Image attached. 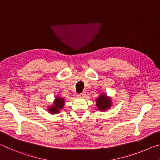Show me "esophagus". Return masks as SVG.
<instances>
[{
  "mask_svg": "<svg viewBox=\"0 0 160 160\" xmlns=\"http://www.w3.org/2000/svg\"><path fill=\"white\" fill-rule=\"evenodd\" d=\"M85 95H86V93L84 92V91H83V92L78 94V97H83V96H85Z\"/></svg>",
  "mask_w": 160,
  "mask_h": 160,
  "instance_id": "esophagus-1",
  "label": "esophagus"
}]
</instances>
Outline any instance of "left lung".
I'll return each mask as SVG.
<instances>
[{
    "label": "left lung",
    "instance_id": "1",
    "mask_svg": "<svg viewBox=\"0 0 160 160\" xmlns=\"http://www.w3.org/2000/svg\"><path fill=\"white\" fill-rule=\"evenodd\" d=\"M96 106L100 111H106L111 106V98L108 97L106 94H101L96 99Z\"/></svg>",
    "mask_w": 160,
    "mask_h": 160
}]
</instances>
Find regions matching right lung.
I'll use <instances>...</instances> for the list:
<instances>
[{"label":"right lung","mask_w":160,"mask_h":160,"mask_svg":"<svg viewBox=\"0 0 160 160\" xmlns=\"http://www.w3.org/2000/svg\"><path fill=\"white\" fill-rule=\"evenodd\" d=\"M64 105V98L57 97L54 102L53 106L49 107L48 111H49V112H50L52 114L58 113V112L60 111V110L62 109Z\"/></svg>","instance_id":"obj_1"}]
</instances>
